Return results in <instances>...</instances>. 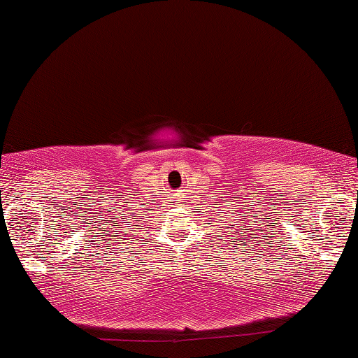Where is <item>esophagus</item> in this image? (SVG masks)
Wrapping results in <instances>:
<instances>
[{
  "label": "esophagus",
  "instance_id": "obj_1",
  "mask_svg": "<svg viewBox=\"0 0 358 358\" xmlns=\"http://www.w3.org/2000/svg\"><path fill=\"white\" fill-rule=\"evenodd\" d=\"M178 201H180V199H178Z\"/></svg>",
  "mask_w": 358,
  "mask_h": 358
}]
</instances>
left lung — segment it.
Masks as SVG:
<instances>
[{
  "label": "left lung",
  "instance_id": "obj_1",
  "mask_svg": "<svg viewBox=\"0 0 358 358\" xmlns=\"http://www.w3.org/2000/svg\"><path fill=\"white\" fill-rule=\"evenodd\" d=\"M218 215H220V213H218ZM239 215H241V212H238L236 210V218H234V222H231V223H228V222H225V218L228 217V215H222V218H218V222H220V223H223V225H227V230H230V229H228L227 227L230 226L231 228V230H233V228L234 226H236L238 224L240 225V228L234 229V230H236V231H234L233 234H238V236L239 238H244V236H246L245 231L249 230V229L247 228L248 226L250 228V217L248 215L246 218H248V220H243V217H239ZM254 222V220H252ZM250 230H252L254 231V227L252 228H250ZM248 233H250V231H248Z\"/></svg>",
  "mask_w": 358,
  "mask_h": 358
}]
</instances>
